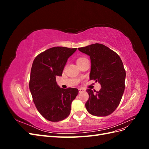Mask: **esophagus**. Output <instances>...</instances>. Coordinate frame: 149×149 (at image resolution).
Wrapping results in <instances>:
<instances>
[{"mask_svg":"<svg viewBox=\"0 0 149 149\" xmlns=\"http://www.w3.org/2000/svg\"><path fill=\"white\" fill-rule=\"evenodd\" d=\"M78 90H79V93H83V92H84V91H85V89H83V88H79Z\"/></svg>","mask_w":149,"mask_h":149,"instance_id":"1","label":"esophagus"}]
</instances>
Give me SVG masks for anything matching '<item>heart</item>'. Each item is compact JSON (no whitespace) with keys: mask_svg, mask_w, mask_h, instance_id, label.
Returning <instances> with one entry per match:
<instances>
[{"mask_svg":"<svg viewBox=\"0 0 149 149\" xmlns=\"http://www.w3.org/2000/svg\"><path fill=\"white\" fill-rule=\"evenodd\" d=\"M84 59H85V58H84V57H79V58H78L77 60H76V62L78 63V62H79V61H82V60H84Z\"/></svg>","mask_w":149,"mask_h":149,"instance_id":"b5f03b06","label":"heart"}]
</instances>
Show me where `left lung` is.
Segmentation results:
<instances>
[{
	"instance_id": "8db88e82",
	"label": "left lung",
	"mask_w": 149,
	"mask_h": 149,
	"mask_svg": "<svg viewBox=\"0 0 149 149\" xmlns=\"http://www.w3.org/2000/svg\"><path fill=\"white\" fill-rule=\"evenodd\" d=\"M78 49L90 56V79L101 86L99 91L86 90L89 97L86 108L93 116L109 115L119 106L124 91L126 74L123 61L118 54L102 44H92Z\"/></svg>"
}]
</instances>
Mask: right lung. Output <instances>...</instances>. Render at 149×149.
Wrapping results in <instances>:
<instances>
[{"label": "right lung", "instance_id": "obj_1", "mask_svg": "<svg viewBox=\"0 0 149 149\" xmlns=\"http://www.w3.org/2000/svg\"><path fill=\"white\" fill-rule=\"evenodd\" d=\"M77 48L56 47L40 53L31 66L30 91L38 111L52 122L65 119L70 114L71 102L78 89L60 88L56 81L61 76L68 58Z\"/></svg>", "mask_w": 149, "mask_h": 149}]
</instances>
